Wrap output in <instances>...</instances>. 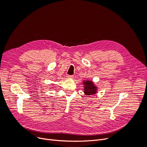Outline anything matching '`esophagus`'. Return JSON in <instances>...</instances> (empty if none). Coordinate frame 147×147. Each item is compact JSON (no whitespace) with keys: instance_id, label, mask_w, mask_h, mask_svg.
<instances>
[{"instance_id":"obj_1","label":"esophagus","mask_w":147,"mask_h":147,"mask_svg":"<svg viewBox=\"0 0 147 147\" xmlns=\"http://www.w3.org/2000/svg\"><path fill=\"white\" fill-rule=\"evenodd\" d=\"M66 77L69 78H72L74 77L73 75H67Z\"/></svg>"}]
</instances>
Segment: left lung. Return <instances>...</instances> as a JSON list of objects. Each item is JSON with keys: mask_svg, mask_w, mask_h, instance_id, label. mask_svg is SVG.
Wrapping results in <instances>:
<instances>
[{"mask_svg": "<svg viewBox=\"0 0 147 147\" xmlns=\"http://www.w3.org/2000/svg\"><path fill=\"white\" fill-rule=\"evenodd\" d=\"M83 84L84 85V93L86 95L94 94L96 92L97 88L94 86V83L91 81H86L83 82Z\"/></svg>", "mask_w": 147, "mask_h": 147, "instance_id": "obj_1", "label": "left lung"}]
</instances>
